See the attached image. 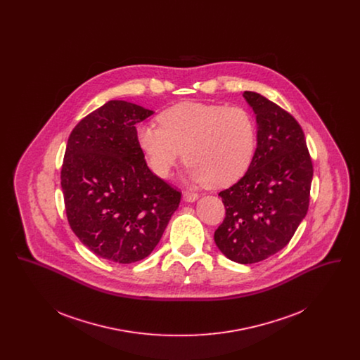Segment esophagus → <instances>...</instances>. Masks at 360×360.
<instances>
[{"instance_id": "esophagus-1", "label": "esophagus", "mask_w": 360, "mask_h": 360, "mask_svg": "<svg viewBox=\"0 0 360 360\" xmlns=\"http://www.w3.org/2000/svg\"><path fill=\"white\" fill-rule=\"evenodd\" d=\"M184 200L188 202H194L195 200H198V194L193 193V191H185L184 193Z\"/></svg>"}]
</instances>
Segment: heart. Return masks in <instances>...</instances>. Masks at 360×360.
I'll list each match as a JSON object with an SVG mask.
<instances>
[{
  "instance_id": "b5f03b06",
  "label": "heart",
  "mask_w": 360,
  "mask_h": 360,
  "mask_svg": "<svg viewBox=\"0 0 360 360\" xmlns=\"http://www.w3.org/2000/svg\"><path fill=\"white\" fill-rule=\"evenodd\" d=\"M158 121L160 127H139L137 141L160 178H167L185 156L193 182L223 188L238 181L252 160L257 125L244 108L181 103L163 110Z\"/></svg>"
}]
</instances>
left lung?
I'll return each mask as SVG.
<instances>
[{"label":"left lung","mask_w":360,"mask_h":360,"mask_svg":"<svg viewBox=\"0 0 360 360\" xmlns=\"http://www.w3.org/2000/svg\"><path fill=\"white\" fill-rule=\"evenodd\" d=\"M243 97L257 115V150L243 178L219 193L225 219L214 241L228 259L251 264L286 247L305 219L313 165L290 113L255 91Z\"/></svg>","instance_id":"obj_1"}]
</instances>
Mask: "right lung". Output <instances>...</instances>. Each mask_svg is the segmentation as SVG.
Masks as SVG:
<instances>
[{"label": "right lung", "mask_w": 360, "mask_h": 360, "mask_svg": "<svg viewBox=\"0 0 360 360\" xmlns=\"http://www.w3.org/2000/svg\"><path fill=\"white\" fill-rule=\"evenodd\" d=\"M154 112L108 101L70 134L60 185L77 238L93 254L128 264L148 257L181 193L151 172L137 141V122Z\"/></svg>", "instance_id": "obj_1"}]
</instances>
